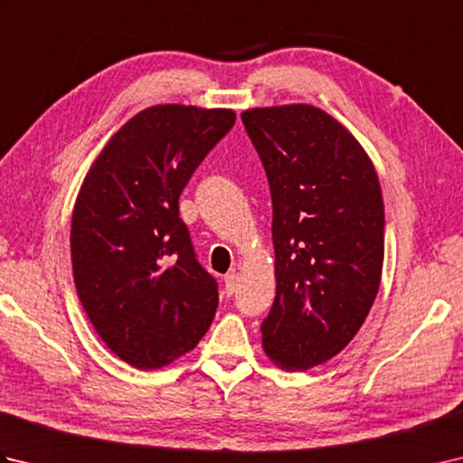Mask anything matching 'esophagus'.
I'll list each match as a JSON object with an SVG mask.
<instances>
[{
	"label": "esophagus",
	"instance_id": "esophagus-1",
	"mask_svg": "<svg viewBox=\"0 0 463 463\" xmlns=\"http://www.w3.org/2000/svg\"><path fill=\"white\" fill-rule=\"evenodd\" d=\"M222 282H224V294H226V297H232L234 290H237V287H239V277H237V274H234V272L226 274Z\"/></svg>",
	"mask_w": 463,
	"mask_h": 463
}]
</instances>
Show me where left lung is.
Here are the masks:
<instances>
[{
  "mask_svg": "<svg viewBox=\"0 0 463 463\" xmlns=\"http://www.w3.org/2000/svg\"><path fill=\"white\" fill-rule=\"evenodd\" d=\"M241 117L272 196L277 297L262 348L284 370H308L348 346L378 294L380 181L354 135L318 107H257Z\"/></svg>",
  "mask_w": 463,
  "mask_h": 463,
  "instance_id": "left-lung-1",
  "label": "left lung"
}]
</instances>
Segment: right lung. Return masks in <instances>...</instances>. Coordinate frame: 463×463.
Listing matches in <instances>:
<instances>
[{
    "label": "right lung",
    "instance_id": "add662e5",
    "mask_svg": "<svg viewBox=\"0 0 463 463\" xmlns=\"http://www.w3.org/2000/svg\"><path fill=\"white\" fill-rule=\"evenodd\" d=\"M237 115L155 105L131 117L91 165L71 219L73 280L93 328L139 370L191 352L219 307L179 219V196Z\"/></svg>",
    "mask_w": 463,
    "mask_h": 463
}]
</instances>
